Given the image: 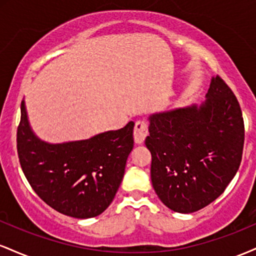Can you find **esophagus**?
<instances>
[{
  "instance_id": "esophagus-1",
  "label": "esophagus",
  "mask_w": 256,
  "mask_h": 256,
  "mask_svg": "<svg viewBox=\"0 0 256 256\" xmlns=\"http://www.w3.org/2000/svg\"><path fill=\"white\" fill-rule=\"evenodd\" d=\"M146 136H148V124H146L144 120H138L136 124H134V142L138 143V144H142Z\"/></svg>"
}]
</instances>
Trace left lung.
Returning <instances> with one entry per match:
<instances>
[{"instance_id":"left-lung-1","label":"left lung","mask_w":256,"mask_h":256,"mask_svg":"<svg viewBox=\"0 0 256 256\" xmlns=\"http://www.w3.org/2000/svg\"><path fill=\"white\" fill-rule=\"evenodd\" d=\"M206 98L200 107L149 118L152 188L178 213L196 212L218 198L242 161L244 122L237 98L219 76Z\"/></svg>"}]
</instances>
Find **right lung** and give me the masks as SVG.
I'll list each match as a JSON object with an SVG mask.
<instances>
[{"mask_svg":"<svg viewBox=\"0 0 256 256\" xmlns=\"http://www.w3.org/2000/svg\"><path fill=\"white\" fill-rule=\"evenodd\" d=\"M20 110L18 156L34 192L52 210L73 218H92L107 210L134 148V122L90 140L49 144L31 131L24 101Z\"/></svg>","mask_w":256,"mask_h":256,"instance_id":"obj_1","label":"right lung"}]
</instances>
